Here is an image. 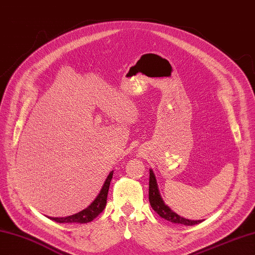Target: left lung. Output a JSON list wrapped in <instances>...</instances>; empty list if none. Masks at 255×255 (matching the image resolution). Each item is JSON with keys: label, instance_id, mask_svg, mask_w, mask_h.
<instances>
[{"label": "left lung", "instance_id": "left-lung-1", "mask_svg": "<svg viewBox=\"0 0 255 255\" xmlns=\"http://www.w3.org/2000/svg\"><path fill=\"white\" fill-rule=\"evenodd\" d=\"M148 199H149V204H151V207L153 208V210L157 213L160 218L165 219L169 222H172V223L175 224H182V225H186V226H192L199 224L201 220L198 221H194V220H188L185 218L180 217L179 214L175 213L173 210H171L166 204L164 199H162L157 181H156V177L154 174V171L152 169H149V187H148Z\"/></svg>", "mask_w": 255, "mask_h": 255}]
</instances>
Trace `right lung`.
<instances>
[{"label":"right lung","mask_w":255,"mask_h":255,"mask_svg":"<svg viewBox=\"0 0 255 255\" xmlns=\"http://www.w3.org/2000/svg\"><path fill=\"white\" fill-rule=\"evenodd\" d=\"M113 178V171H111L108 175L107 180L104 181V183L102 185V188L100 190V193L98 194L95 200L91 202V204L85 208L84 210L77 212L75 214L69 215V217H64V218H50L48 219L53 220L57 223H88V222H91L94 219H96L98 215H99L107 206V198H108V193H109V187L111 180Z\"/></svg>","instance_id":"obj_1"}]
</instances>
